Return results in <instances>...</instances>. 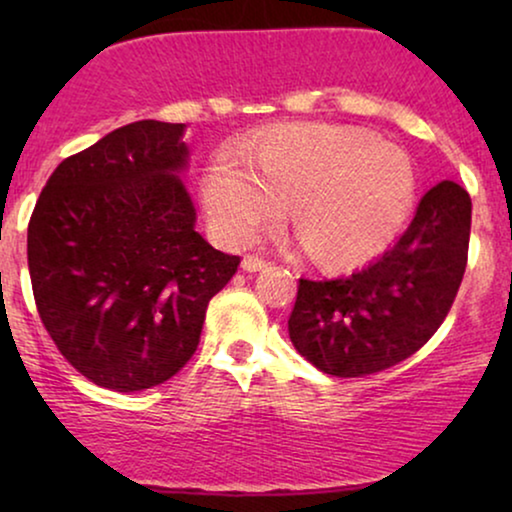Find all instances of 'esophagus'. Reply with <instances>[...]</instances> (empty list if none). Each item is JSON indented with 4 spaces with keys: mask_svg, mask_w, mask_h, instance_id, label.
Returning <instances> with one entry per match:
<instances>
[{
    "mask_svg": "<svg viewBox=\"0 0 512 512\" xmlns=\"http://www.w3.org/2000/svg\"><path fill=\"white\" fill-rule=\"evenodd\" d=\"M265 258H261V256H256V254H247L242 258V270H247V272H258V270H263L265 268Z\"/></svg>",
    "mask_w": 512,
    "mask_h": 512,
    "instance_id": "34e87169",
    "label": "esophagus"
}]
</instances>
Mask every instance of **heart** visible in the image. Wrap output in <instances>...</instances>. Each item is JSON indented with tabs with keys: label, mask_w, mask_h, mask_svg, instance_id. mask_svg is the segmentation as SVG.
Masks as SVG:
<instances>
[{
	"label": "heart",
	"mask_w": 512,
	"mask_h": 512,
	"mask_svg": "<svg viewBox=\"0 0 512 512\" xmlns=\"http://www.w3.org/2000/svg\"><path fill=\"white\" fill-rule=\"evenodd\" d=\"M209 165L202 195L214 228L249 242L284 214L314 261L349 268L380 256L415 202V170L396 144L347 125H282Z\"/></svg>",
	"instance_id": "1"
}]
</instances>
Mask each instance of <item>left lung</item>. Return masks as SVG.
I'll return each instance as SVG.
<instances>
[{
	"label": "left lung",
	"instance_id": "1",
	"mask_svg": "<svg viewBox=\"0 0 512 512\" xmlns=\"http://www.w3.org/2000/svg\"><path fill=\"white\" fill-rule=\"evenodd\" d=\"M471 198L440 181L419 200L394 247L349 277L300 279L289 317L293 347L335 377L387 370L424 347L464 279Z\"/></svg>",
	"mask_w": 512,
	"mask_h": 512
}]
</instances>
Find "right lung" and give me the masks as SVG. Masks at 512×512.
Listing matches in <instances>:
<instances>
[{
  "instance_id": "obj_1",
  "label": "right lung",
  "mask_w": 512,
  "mask_h": 512,
  "mask_svg": "<svg viewBox=\"0 0 512 512\" xmlns=\"http://www.w3.org/2000/svg\"><path fill=\"white\" fill-rule=\"evenodd\" d=\"M184 130L137 121L65 158L27 226L41 324L97 387L128 394L177 375L240 265L195 230Z\"/></svg>"
}]
</instances>
